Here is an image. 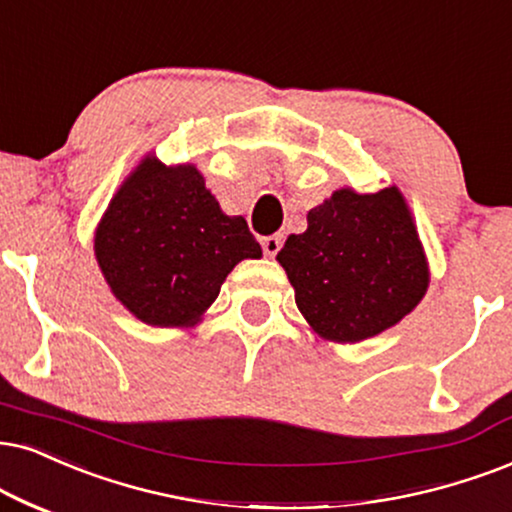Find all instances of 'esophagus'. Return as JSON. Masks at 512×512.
Instances as JSON below:
<instances>
[{
	"mask_svg": "<svg viewBox=\"0 0 512 512\" xmlns=\"http://www.w3.org/2000/svg\"><path fill=\"white\" fill-rule=\"evenodd\" d=\"M281 245H283V234H271L262 238V250L267 252L269 257H274L276 252L281 250Z\"/></svg>",
	"mask_w": 512,
	"mask_h": 512,
	"instance_id": "1",
	"label": "esophagus"
}]
</instances>
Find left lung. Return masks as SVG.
<instances>
[{"label": "left lung", "instance_id": "obj_1", "mask_svg": "<svg viewBox=\"0 0 512 512\" xmlns=\"http://www.w3.org/2000/svg\"><path fill=\"white\" fill-rule=\"evenodd\" d=\"M321 338L359 342L404 319L428 290V264L404 198L335 191L276 255Z\"/></svg>", "mask_w": 512, "mask_h": 512}]
</instances>
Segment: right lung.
I'll list each match as a JSON object with an SVG mask.
<instances>
[{"mask_svg": "<svg viewBox=\"0 0 512 512\" xmlns=\"http://www.w3.org/2000/svg\"><path fill=\"white\" fill-rule=\"evenodd\" d=\"M94 250L115 297L151 326H186L241 260L262 257L243 217L219 210L193 165L146 158L108 205Z\"/></svg>", "mask_w": 512, "mask_h": 512, "instance_id": "add662e5", "label": "right lung"}]
</instances>
